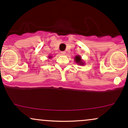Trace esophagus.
I'll list each match as a JSON object with an SVG mask.
<instances>
[{
	"mask_svg": "<svg viewBox=\"0 0 128 128\" xmlns=\"http://www.w3.org/2000/svg\"><path fill=\"white\" fill-rule=\"evenodd\" d=\"M61 54H63V55H64V54H66V52L65 51H63V52H61Z\"/></svg>",
	"mask_w": 128,
	"mask_h": 128,
	"instance_id": "obj_1",
	"label": "esophagus"
}]
</instances>
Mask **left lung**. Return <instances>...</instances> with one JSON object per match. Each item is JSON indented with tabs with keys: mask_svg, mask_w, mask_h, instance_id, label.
<instances>
[{
	"mask_svg": "<svg viewBox=\"0 0 128 128\" xmlns=\"http://www.w3.org/2000/svg\"><path fill=\"white\" fill-rule=\"evenodd\" d=\"M75 60L76 63L80 64V65H83V62H82V61H81V57H80V56H76L75 58Z\"/></svg>",
	"mask_w": 128,
	"mask_h": 128,
	"instance_id": "obj_1",
	"label": "left lung"
}]
</instances>
